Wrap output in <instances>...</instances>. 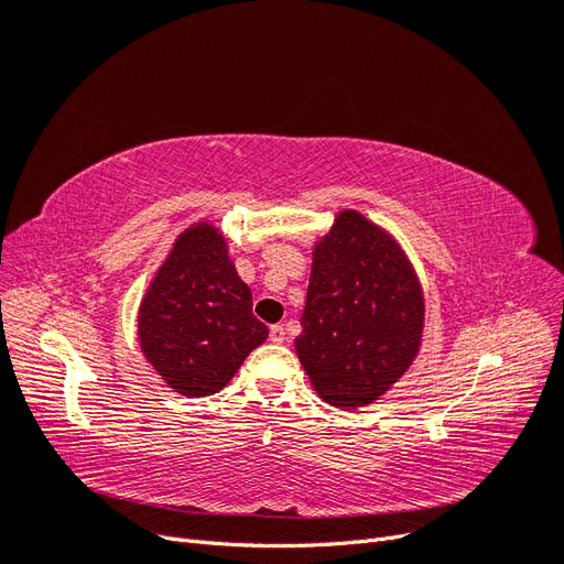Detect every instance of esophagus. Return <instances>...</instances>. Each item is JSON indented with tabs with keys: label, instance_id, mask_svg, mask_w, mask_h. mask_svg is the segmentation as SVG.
Segmentation results:
<instances>
[{
	"label": "esophagus",
	"instance_id": "esophagus-1",
	"mask_svg": "<svg viewBox=\"0 0 564 564\" xmlns=\"http://www.w3.org/2000/svg\"><path fill=\"white\" fill-rule=\"evenodd\" d=\"M284 327H282V324H272V327H270V340H272V344H284Z\"/></svg>",
	"mask_w": 564,
	"mask_h": 564
}]
</instances>
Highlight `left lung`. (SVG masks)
Here are the masks:
<instances>
[{
    "mask_svg": "<svg viewBox=\"0 0 564 564\" xmlns=\"http://www.w3.org/2000/svg\"><path fill=\"white\" fill-rule=\"evenodd\" d=\"M423 324V289L400 242L365 214L340 209L313 245L294 338L317 395L338 409L381 400L414 365Z\"/></svg>",
    "mask_w": 564,
    "mask_h": 564,
    "instance_id": "1",
    "label": "left lung"
}]
</instances>
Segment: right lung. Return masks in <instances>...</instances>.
<instances>
[{
    "mask_svg": "<svg viewBox=\"0 0 564 564\" xmlns=\"http://www.w3.org/2000/svg\"><path fill=\"white\" fill-rule=\"evenodd\" d=\"M145 360L185 398L226 388L268 327L251 313V289L226 235L202 218L185 228L150 280L135 319Z\"/></svg>",
    "mask_w": 564,
    "mask_h": 564,
    "instance_id": "right-lung-1",
    "label": "right lung"
}]
</instances>
